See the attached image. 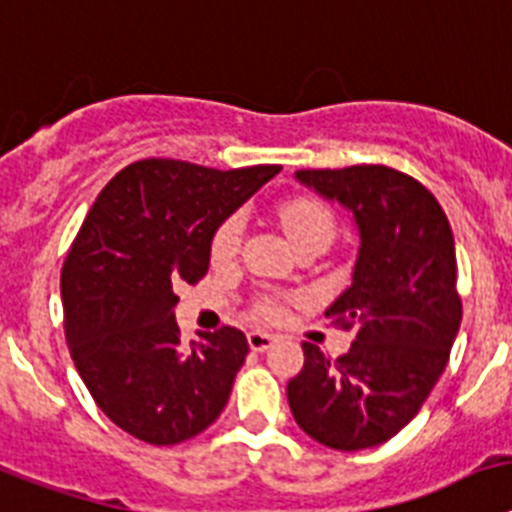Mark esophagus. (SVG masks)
Returning <instances> with one entry per match:
<instances>
[{
	"label": "esophagus",
	"mask_w": 512,
	"mask_h": 512,
	"mask_svg": "<svg viewBox=\"0 0 512 512\" xmlns=\"http://www.w3.org/2000/svg\"><path fill=\"white\" fill-rule=\"evenodd\" d=\"M247 342H250V348L255 350V353H262V350H268L270 345H273L275 335H270V332L255 330V332H250V335H247Z\"/></svg>",
	"instance_id": "1"
}]
</instances>
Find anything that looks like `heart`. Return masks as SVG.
<instances>
[{"mask_svg":"<svg viewBox=\"0 0 512 512\" xmlns=\"http://www.w3.org/2000/svg\"><path fill=\"white\" fill-rule=\"evenodd\" d=\"M281 224L293 244H301L306 239H327L330 242L335 234V216L317 198H291L281 206ZM242 244V219L231 216L221 221L219 229L211 237V260L213 265H226L239 255ZM262 317L278 319L283 314V304L278 299H265L257 309Z\"/></svg>","mask_w":512,"mask_h":512,"instance_id":"b5f03b06","label":"heart"}]
</instances>
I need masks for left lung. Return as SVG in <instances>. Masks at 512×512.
<instances>
[{
    "mask_svg": "<svg viewBox=\"0 0 512 512\" xmlns=\"http://www.w3.org/2000/svg\"><path fill=\"white\" fill-rule=\"evenodd\" d=\"M296 180L340 203L361 244L353 281L324 311L355 324L353 345L330 361L304 342L288 404L309 438L361 451L397 435L446 368L461 327L453 231L430 190L384 164L299 170Z\"/></svg>",
    "mask_w": 512,
    "mask_h": 512,
    "instance_id": "1",
    "label": "left lung"
}]
</instances>
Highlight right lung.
<instances>
[{"label": "right lung", "instance_id": "add662e5", "mask_svg": "<svg viewBox=\"0 0 512 512\" xmlns=\"http://www.w3.org/2000/svg\"><path fill=\"white\" fill-rule=\"evenodd\" d=\"M278 172L144 159L87 213L61 270L66 342L97 407L133 438L175 446L229 402L247 337L221 327L185 345L175 291L208 273L213 231Z\"/></svg>", "mask_w": 512, "mask_h": 512}]
</instances>
